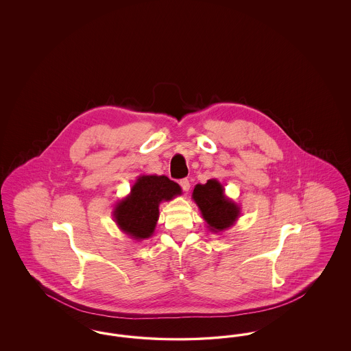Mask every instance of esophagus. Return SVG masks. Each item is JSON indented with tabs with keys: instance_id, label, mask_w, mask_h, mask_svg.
<instances>
[{
	"instance_id": "1",
	"label": "esophagus",
	"mask_w": 351,
	"mask_h": 351,
	"mask_svg": "<svg viewBox=\"0 0 351 351\" xmlns=\"http://www.w3.org/2000/svg\"><path fill=\"white\" fill-rule=\"evenodd\" d=\"M179 184H180V186L183 188V191H185V192H188V191H189L191 184H189V180H188V179H182V180L179 182Z\"/></svg>"
}]
</instances>
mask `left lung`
<instances>
[{"label": "left lung", "instance_id": "left-lung-1", "mask_svg": "<svg viewBox=\"0 0 351 351\" xmlns=\"http://www.w3.org/2000/svg\"><path fill=\"white\" fill-rule=\"evenodd\" d=\"M192 199L197 204L209 230L215 233L230 228L239 216L241 208L225 196L223 186L216 179H210L206 184H197Z\"/></svg>", "mask_w": 351, "mask_h": 351}]
</instances>
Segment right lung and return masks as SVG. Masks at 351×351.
Here are the masks:
<instances>
[{
	"label": "right lung",
	"mask_w": 351,
	"mask_h": 351,
	"mask_svg": "<svg viewBox=\"0 0 351 351\" xmlns=\"http://www.w3.org/2000/svg\"><path fill=\"white\" fill-rule=\"evenodd\" d=\"M182 195L179 184L167 176L142 175L129 196L117 202L113 216L119 229L134 239H146L154 233L159 218V204Z\"/></svg>",
	"instance_id": "obj_1"
}]
</instances>
